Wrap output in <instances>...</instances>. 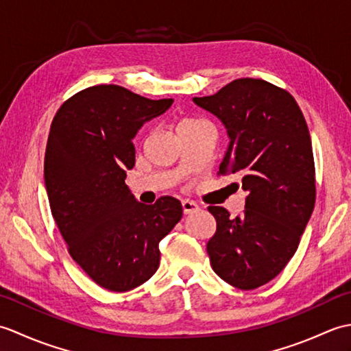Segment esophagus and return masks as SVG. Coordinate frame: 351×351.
Here are the masks:
<instances>
[{
  "instance_id": "obj_1",
  "label": "esophagus",
  "mask_w": 351,
  "mask_h": 351,
  "mask_svg": "<svg viewBox=\"0 0 351 351\" xmlns=\"http://www.w3.org/2000/svg\"><path fill=\"white\" fill-rule=\"evenodd\" d=\"M199 210L197 204L193 202V200H182V211L184 214H191Z\"/></svg>"
}]
</instances>
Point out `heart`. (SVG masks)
Segmentation results:
<instances>
[{
	"mask_svg": "<svg viewBox=\"0 0 351 351\" xmlns=\"http://www.w3.org/2000/svg\"><path fill=\"white\" fill-rule=\"evenodd\" d=\"M204 123H206V122L205 121H200V119H196V117H184V119H181L180 123H178L176 131L190 130V128H195V126L204 125Z\"/></svg>",
	"mask_w": 351,
	"mask_h": 351,
	"instance_id": "b5f03b06",
	"label": "heart"
}]
</instances>
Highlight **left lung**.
<instances>
[{
  "mask_svg": "<svg viewBox=\"0 0 351 351\" xmlns=\"http://www.w3.org/2000/svg\"><path fill=\"white\" fill-rule=\"evenodd\" d=\"M193 101L220 119L230 138L219 175H234L247 191L240 217L208 206L217 221L206 244L211 267L229 285L255 289L285 268L314 211L308 125L293 96L258 78L234 80Z\"/></svg>",
  "mask_w": 351,
  "mask_h": 351,
  "instance_id": "1",
  "label": "left lung"
}]
</instances>
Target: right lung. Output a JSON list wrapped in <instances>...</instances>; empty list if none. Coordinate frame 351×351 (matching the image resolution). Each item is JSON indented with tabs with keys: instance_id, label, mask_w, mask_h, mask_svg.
Here are the masks:
<instances>
[{
	"instance_id": "obj_1",
	"label": "right lung",
	"mask_w": 351,
	"mask_h": 351,
	"mask_svg": "<svg viewBox=\"0 0 351 351\" xmlns=\"http://www.w3.org/2000/svg\"><path fill=\"white\" fill-rule=\"evenodd\" d=\"M171 102L101 84L73 95L52 119L43 167L52 217L72 259L114 293L152 278L158 244L182 217L178 199L143 205L125 184L136 164L132 138Z\"/></svg>"
}]
</instances>
